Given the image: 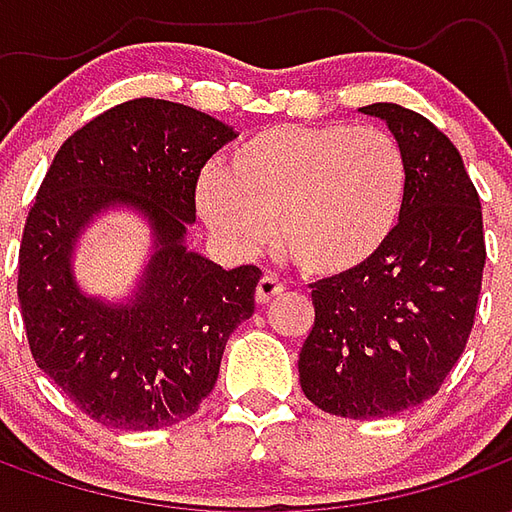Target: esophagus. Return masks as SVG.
Listing matches in <instances>:
<instances>
[{"label": "esophagus", "mask_w": 512, "mask_h": 512, "mask_svg": "<svg viewBox=\"0 0 512 512\" xmlns=\"http://www.w3.org/2000/svg\"><path fill=\"white\" fill-rule=\"evenodd\" d=\"M282 290H285V285H282L277 277H263L260 282H257L255 301H257V304H268L271 299L282 296Z\"/></svg>", "instance_id": "34e87169"}]
</instances>
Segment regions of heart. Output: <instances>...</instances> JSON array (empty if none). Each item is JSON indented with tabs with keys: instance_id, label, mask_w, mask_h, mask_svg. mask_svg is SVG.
<instances>
[{
	"instance_id": "1",
	"label": "heart",
	"mask_w": 512,
	"mask_h": 512,
	"mask_svg": "<svg viewBox=\"0 0 512 512\" xmlns=\"http://www.w3.org/2000/svg\"><path fill=\"white\" fill-rule=\"evenodd\" d=\"M408 194L403 145L384 128L274 126L244 139L205 172L197 208L235 252L277 244L301 274L348 277L395 235Z\"/></svg>"
}]
</instances>
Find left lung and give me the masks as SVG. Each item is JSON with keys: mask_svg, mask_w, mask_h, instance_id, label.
<instances>
[{"mask_svg": "<svg viewBox=\"0 0 512 512\" xmlns=\"http://www.w3.org/2000/svg\"><path fill=\"white\" fill-rule=\"evenodd\" d=\"M359 112L403 145V219L376 260L312 285L315 326L299 354L307 400L348 419H378L439 392L472 334L483 285V208L458 147L397 104Z\"/></svg>", "mask_w": 512, "mask_h": 512, "instance_id": "obj_1", "label": "left lung"}]
</instances>
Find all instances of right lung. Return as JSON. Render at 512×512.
<instances>
[{
    "label": "right lung",
    "instance_id": "1",
    "mask_svg": "<svg viewBox=\"0 0 512 512\" xmlns=\"http://www.w3.org/2000/svg\"><path fill=\"white\" fill-rule=\"evenodd\" d=\"M235 136L191 106L136 98L68 136L40 183L18 249L29 351L101 425L156 430L191 417L219 378L230 334L255 312L260 268L224 271L186 244L200 169ZM117 207L146 219L154 255L115 305L78 288L72 252Z\"/></svg>",
    "mask_w": 512,
    "mask_h": 512
}]
</instances>
